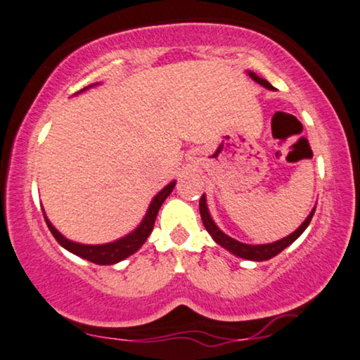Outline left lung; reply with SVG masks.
Returning <instances> with one entry per match:
<instances>
[{
  "mask_svg": "<svg viewBox=\"0 0 360 360\" xmlns=\"http://www.w3.org/2000/svg\"><path fill=\"white\" fill-rule=\"evenodd\" d=\"M248 75L255 82H257V84L265 86V89H268V90H274V85H271L270 82H266L265 79H259L257 73L248 72ZM199 213H201V219H202V224H205L206 231L213 236V240L219 246H223V248L231 251L233 255H236V257H240V258L253 259V262H265V259H270V258L276 257L278 253H281V251L287 248L288 245H292L293 241H295L297 238L305 231L307 226H309L311 221V216H314V213H315V207L311 210V213L307 216V219L302 223V226L295 229L292 235H288L287 238H281V240L275 241V243H268V245H246V243H241V241H236L235 238L224 235L221 229L216 226L213 218L210 216V211H207V206H206L205 194H202L201 199H199Z\"/></svg>",
  "mask_w": 360,
  "mask_h": 360,
  "instance_id": "8db88e82",
  "label": "left lung"
}]
</instances>
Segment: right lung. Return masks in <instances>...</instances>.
I'll list each match as a JSON object with an SVG mask.
<instances>
[{
	"mask_svg": "<svg viewBox=\"0 0 360 360\" xmlns=\"http://www.w3.org/2000/svg\"><path fill=\"white\" fill-rule=\"evenodd\" d=\"M82 92H84V90H82ZM174 186H176V181H172V183H169L166 188L161 189V193L155 194L153 201H150L149 210H147V213L144 216V219L141 221V224H139L132 233H129L127 236L120 238V240L117 241H112V243H105V245L73 243V241L67 240L62 233L56 231L55 226L49 221L46 216H45V221L49 224L51 235L55 236V240L58 241L65 250L72 251V253L77 255V257L89 259V262L92 263H97V265H114V263H119L127 257H131L132 253H136V251L146 243V240L149 238L150 231H153L154 228L159 210H161L162 202L166 201V198L171 194L172 189H174Z\"/></svg>",
	"mask_w": 360,
	"mask_h": 360,
	"instance_id": "right-lung-1",
	"label": "right lung"
}]
</instances>
